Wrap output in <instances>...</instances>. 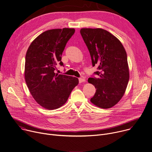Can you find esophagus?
I'll list each match as a JSON object with an SVG mask.
<instances>
[{
  "label": "esophagus",
  "mask_w": 152,
  "mask_h": 152,
  "mask_svg": "<svg viewBox=\"0 0 152 152\" xmlns=\"http://www.w3.org/2000/svg\"><path fill=\"white\" fill-rule=\"evenodd\" d=\"M79 83H82V82H85V79L84 78L80 77V78H79Z\"/></svg>",
  "instance_id": "1"
}]
</instances>
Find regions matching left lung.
I'll return each mask as SVG.
<instances>
[{
  "label": "left lung",
  "mask_w": 152,
  "mask_h": 152,
  "mask_svg": "<svg viewBox=\"0 0 152 152\" xmlns=\"http://www.w3.org/2000/svg\"><path fill=\"white\" fill-rule=\"evenodd\" d=\"M80 33L89 50L92 66H98L99 70L88 80L96 89L91 102L100 108H110L122 98L129 81L125 49L119 39L104 29L82 28Z\"/></svg>",
  "instance_id": "1"
}]
</instances>
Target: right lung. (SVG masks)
Here are the masks:
<instances>
[{"instance_id":"obj_1","label":"right lung","mask_w":152,"mask_h":152,"mask_svg":"<svg viewBox=\"0 0 152 152\" xmlns=\"http://www.w3.org/2000/svg\"><path fill=\"white\" fill-rule=\"evenodd\" d=\"M75 32L74 28H68L47 30L28 48L25 80L36 102L46 109H56L64 104L79 83L77 77L55 73L57 66H64L61 56Z\"/></svg>"}]
</instances>
